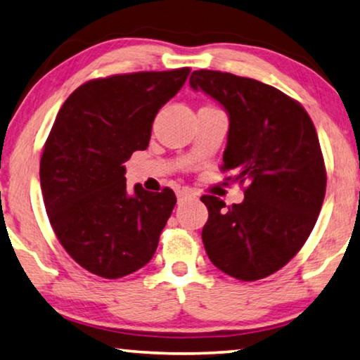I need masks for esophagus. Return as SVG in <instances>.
<instances>
[{
  "label": "esophagus",
  "mask_w": 360,
  "mask_h": 360,
  "mask_svg": "<svg viewBox=\"0 0 360 360\" xmlns=\"http://www.w3.org/2000/svg\"><path fill=\"white\" fill-rule=\"evenodd\" d=\"M192 197H195V193H193V192L189 191V189H181V191L178 192V200H179V202L186 200V198H192Z\"/></svg>",
  "instance_id": "1"
}]
</instances>
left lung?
I'll use <instances>...</instances> for the list:
<instances>
[{
  "mask_svg": "<svg viewBox=\"0 0 360 360\" xmlns=\"http://www.w3.org/2000/svg\"><path fill=\"white\" fill-rule=\"evenodd\" d=\"M189 83L229 113L221 169L247 182L242 203L202 197L205 250L227 276L259 281L300 252L321 213L327 173L316 128L298 101L258 79L195 70Z\"/></svg>",
  "mask_w": 360,
  "mask_h": 360,
  "instance_id": "8db88e82",
  "label": "left lung"
}]
</instances>
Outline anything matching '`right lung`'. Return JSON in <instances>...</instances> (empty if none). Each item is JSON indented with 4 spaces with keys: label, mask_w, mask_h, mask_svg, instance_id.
<instances>
[{
    "label": "right lung",
    "mask_w": 360,
    "mask_h": 360,
    "mask_svg": "<svg viewBox=\"0 0 360 360\" xmlns=\"http://www.w3.org/2000/svg\"><path fill=\"white\" fill-rule=\"evenodd\" d=\"M191 68L96 78L68 96L39 162L44 207L56 237L83 269L104 278L152 259L176 205L174 192L127 187L123 163L146 150L152 123Z\"/></svg>",
    "instance_id": "right-lung-1"
}]
</instances>
